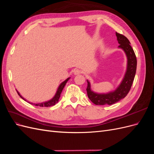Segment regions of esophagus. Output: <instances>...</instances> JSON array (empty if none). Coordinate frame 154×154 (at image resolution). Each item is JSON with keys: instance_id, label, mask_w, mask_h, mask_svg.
I'll return each instance as SVG.
<instances>
[{"instance_id": "obj_1", "label": "esophagus", "mask_w": 154, "mask_h": 154, "mask_svg": "<svg viewBox=\"0 0 154 154\" xmlns=\"http://www.w3.org/2000/svg\"><path fill=\"white\" fill-rule=\"evenodd\" d=\"M81 73H82V71H80V69H75L74 71V74H75V75H78V74H80Z\"/></svg>"}]
</instances>
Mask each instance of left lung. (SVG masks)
<instances>
[{
	"mask_svg": "<svg viewBox=\"0 0 154 154\" xmlns=\"http://www.w3.org/2000/svg\"><path fill=\"white\" fill-rule=\"evenodd\" d=\"M117 40L119 45L118 47L122 49L127 57V68L125 76L122 83L114 91L106 94H97L91 89L90 82L87 81V92L88 98L95 105H112L117 103L128 94L133 83L137 68V58L132 48L127 37L116 32Z\"/></svg>",
	"mask_w": 154,
	"mask_h": 154,
	"instance_id": "1",
	"label": "left lung"
}]
</instances>
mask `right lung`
<instances>
[{
    "instance_id": "add662e5",
    "label": "right lung",
    "mask_w": 154,
    "mask_h": 154,
    "mask_svg": "<svg viewBox=\"0 0 154 154\" xmlns=\"http://www.w3.org/2000/svg\"><path fill=\"white\" fill-rule=\"evenodd\" d=\"M69 79H70V78H68L67 79V80H66L64 82H63L61 83V84L60 85V86H59L58 88L57 93H56L55 96H54L51 100H49V101H46V102H44V103H36H36H30V102H29V103L32 104V105H35V106H42V107H44V106H45V107H48V106H51L54 105L56 103H58V101L59 98H60V94H61V93H62V92L63 88H64L65 85H66V83L68 82V80H69ZM17 93H18V94L19 95L23 100H24L25 101H26V100L24 98V97H22V96H20V94H19V92H18V91H17Z\"/></svg>"
}]
</instances>
